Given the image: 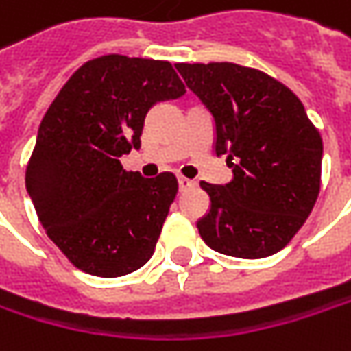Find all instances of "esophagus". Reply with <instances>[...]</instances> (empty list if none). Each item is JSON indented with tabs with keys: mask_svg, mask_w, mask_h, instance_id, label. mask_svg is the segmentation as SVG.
Returning <instances> with one entry per match:
<instances>
[{
	"mask_svg": "<svg viewBox=\"0 0 351 351\" xmlns=\"http://www.w3.org/2000/svg\"><path fill=\"white\" fill-rule=\"evenodd\" d=\"M178 184H180V191H185V189L193 187L195 182H193V180H187V178H184V176H180V178H178Z\"/></svg>",
	"mask_w": 351,
	"mask_h": 351,
	"instance_id": "1",
	"label": "esophagus"
}]
</instances>
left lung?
I'll return each mask as SVG.
<instances>
[{"label":"left lung","instance_id":"obj_1","mask_svg":"<svg viewBox=\"0 0 351 351\" xmlns=\"http://www.w3.org/2000/svg\"><path fill=\"white\" fill-rule=\"evenodd\" d=\"M215 122V154L233 180L202 182L211 207L197 221L213 251L239 258L278 253L320 193L322 138L282 82L235 62L176 64Z\"/></svg>","mask_w":351,"mask_h":351}]
</instances>
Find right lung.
<instances>
[{
  "label": "right lung",
  "instance_id": "1",
  "mask_svg": "<svg viewBox=\"0 0 351 351\" xmlns=\"http://www.w3.org/2000/svg\"><path fill=\"white\" fill-rule=\"evenodd\" d=\"M185 93L167 61L104 55L84 62L49 106L25 173L49 239L80 271L114 278L154 254L178 180L142 178L120 158L140 148L148 110Z\"/></svg>",
  "mask_w": 351,
  "mask_h": 351
}]
</instances>
